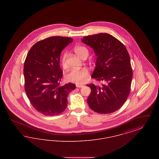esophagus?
Returning <instances> with one entry per match:
<instances>
[{
  "mask_svg": "<svg viewBox=\"0 0 159 159\" xmlns=\"http://www.w3.org/2000/svg\"><path fill=\"white\" fill-rule=\"evenodd\" d=\"M76 86L77 88H79L83 87V84H78V83H77V84H76Z\"/></svg>",
  "mask_w": 159,
  "mask_h": 159,
  "instance_id": "1",
  "label": "esophagus"
}]
</instances>
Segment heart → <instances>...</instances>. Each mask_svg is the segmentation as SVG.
Returning a JSON list of instances; mask_svg holds the SVG:
<instances>
[{
  "mask_svg": "<svg viewBox=\"0 0 159 159\" xmlns=\"http://www.w3.org/2000/svg\"><path fill=\"white\" fill-rule=\"evenodd\" d=\"M74 51L75 53L81 58H82L83 56L85 55H88L89 53L88 49L83 46H76L74 48ZM66 58L67 53L65 52L62 55L61 58V65L63 67H66ZM88 75V71L86 68L72 69L65 74L64 77L65 79L68 82L80 83H83L86 80Z\"/></svg>",
  "mask_w": 159,
  "mask_h": 159,
  "instance_id": "heart-1",
  "label": "heart"
}]
</instances>
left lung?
Returning <instances> with one entry per match:
<instances>
[{
	"label": "left lung",
	"instance_id": "obj_1",
	"mask_svg": "<svg viewBox=\"0 0 159 159\" xmlns=\"http://www.w3.org/2000/svg\"><path fill=\"white\" fill-rule=\"evenodd\" d=\"M81 40L97 56L91 77L105 82L102 86L87 84L91 89L88 105L98 113H113L125 104L130 93L132 70L128 52L118 39L107 33L84 36Z\"/></svg>",
	"mask_w": 159,
	"mask_h": 159
}]
</instances>
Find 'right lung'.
<instances>
[{"mask_svg": "<svg viewBox=\"0 0 159 159\" xmlns=\"http://www.w3.org/2000/svg\"><path fill=\"white\" fill-rule=\"evenodd\" d=\"M71 38L53 36L31 48L24 65L25 91L31 105L39 113L53 116L62 113L67 106L69 93L76 84L60 86L62 51L73 42Z\"/></svg>", "mask_w": 159, "mask_h": 159, "instance_id": "right-lung-1", "label": "right lung"}]
</instances>
